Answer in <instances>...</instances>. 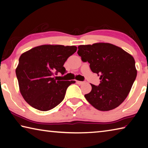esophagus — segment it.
<instances>
[{"label":"esophagus","instance_id":"esophagus-1","mask_svg":"<svg viewBox=\"0 0 148 148\" xmlns=\"http://www.w3.org/2000/svg\"><path fill=\"white\" fill-rule=\"evenodd\" d=\"M76 83L78 85H82L83 83V82H81V81H76Z\"/></svg>","mask_w":148,"mask_h":148}]
</instances>
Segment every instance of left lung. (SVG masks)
<instances>
[{
  "label": "left lung",
  "instance_id": "obj_1",
  "mask_svg": "<svg viewBox=\"0 0 148 148\" xmlns=\"http://www.w3.org/2000/svg\"><path fill=\"white\" fill-rule=\"evenodd\" d=\"M77 53L88 61L94 73L100 75V85L90 84L92 90L85 95L99 111H107L119 107L127 98L137 71L132 56L115 45L97 42L78 46Z\"/></svg>",
  "mask_w": 148,
  "mask_h": 148
}]
</instances>
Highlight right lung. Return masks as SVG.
Masks as SVG:
<instances>
[{
    "instance_id": "right-lung-1",
    "label": "right lung",
    "mask_w": 148,
    "mask_h": 148,
    "mask_svg": "<svg viewBox=\"0 0 148 148\" xmlns=\"http://www.w3.org/2000/svg\"><path fill=\"white\" fill-rule=\"evenodd\" d=\"M76 50L75 46L44 45L21 54L15 72L20 92L29 106L47 111L63 100L75 81H59L53 75L65 73L64 63Z\"/></svg>"
}]
</instances>
